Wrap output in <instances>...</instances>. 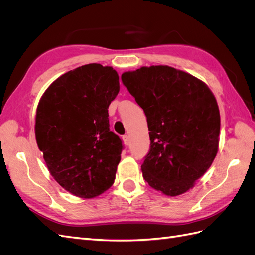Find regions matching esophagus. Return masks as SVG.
<instances>
[{
    "label": "esophagus",
    "instance_id": "esophagus-1",
    "mask_svg": "<svg viewBox=\"0 0 255 255\" xmlns=\"http://www.w3.org/2000/svg\"><path fill=\"white\" fill-rule=\"evenodd\" d=\"M122 139H123V142H125L126 145H128V144H129V138H128V136H127V135L123 136Z\"/></svg>",
    "mask_w": 255,
    "mask_h": 255
}]
</instances>
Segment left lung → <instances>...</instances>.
<instances>
[{
	"instance_id": "obj_1",
	"label": "left lung",
	"mask_w": 255,
	"mask_h": 255,
	"mask_svg": "<svg viewBox=\"0 0 255 255\" xmlns=\"http://www.w3.org/2000/svg\"><path fill=\"white\" fill-rule=\"evenodd\" d=\"M121 80L148 121L143 179L166 196L188 191L218 152L220 113L213 92L196 76L169 66L141 67L123 72Z\"/></svg>"
}]
</instances>
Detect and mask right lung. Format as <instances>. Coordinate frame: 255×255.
Listing matches in <instances>:
<instances>
[{
  "mask_svg": "<svg viewBox=\"0 0 255 255\" xmlns=\"http://www.w3.org/2000/svg\"><path fill=\"white\" fill-rule=\"evenodd\" d=\"M119 89L117 71L88 64L59 76L38 103V148L54 180L76 197L95 198L114 184L123 145L107 109Z\"/></svg>",
  "mask_w": 255,
  "mask_h": 255,
  "instance_id": "right-lung-1",
  "label": "right lung"
}]
</instances>
